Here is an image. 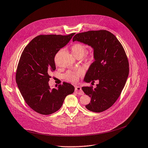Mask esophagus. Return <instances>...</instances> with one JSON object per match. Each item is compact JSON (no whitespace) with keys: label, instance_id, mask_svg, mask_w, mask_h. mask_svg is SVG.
I'll use <instances>...</instances> for the list:
<instances>
[{"label":"esophagus","instance_id":"obj_1","mask_svg":"<svg viewBox=\"0 0 148 148\" xmlns=\"http://www.w3.org/2000/svg\"><path fill=\"white\" fill-rule=\"evenodd\" d=\"M75 92L76 93H77L79 95H84V92L83 90H82V88L80 86H75Z\"/></svg>","mask_w":148,"mask_h":148}]
</instances>
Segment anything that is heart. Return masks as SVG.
I'll use <instances>...</instances> for the list:
<instances>
[{
    "mask_svg": "<svg viewBox=\"0 0 148 148\" xmlns=\"http://www.w3.org/2000/svg\"><path fill=\"white\" fill-rule=\"evenodd\" d=\"M71 50L73 55L76 58H82V57L84 56V55L85 54L87 51L85 45L80 43L74 44L71 47ZM92 59V56L89 57V60H91ZM84 72L83 69H79L75 71H70L69 72H67V74L65 75V77L69 81L73 82H75L77 81L79 77L81 75H83Z\"/></svg>",
    "mask_w": 148,
    "mask_h": 148,
    "instance_id": "b5f03b06",
    "label": "heart"
}]
</instances>
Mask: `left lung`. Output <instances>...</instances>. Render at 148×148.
<instances>
[{
  "instance_id": "obj_1",
  "label": "left lung",
  "mask_w": 148,
  "mask_h": 148,
  "mask_svg": "<svg viewBox=\"0 0 148 148\" xmlns=\"http://www.w3.org/2000/svg\"><path fill=\"white\" fill-rule=\"evenodd\" d=\"M73 41L93 49L94 61L86 72L84 82L99 83L95 88L83 86L82 89L90 98L85 107L92 112H103L114 104L126 84L129 72L126 53L116 37L106 30L77 34Z\"/></svg>"
}]
</instances>
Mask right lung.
Segmentation results:
<instances>
[{
  "mask_svg": "<svg viewBox=\"0 0 148 148\" xmlns=\"http://www.w3.org/2000/svg\"><path fill=\"white\" fill-rule=\"evenodd\" d=\"M75 33L68 36L43 35L32 39L22 52L16 73V81L21 95L31 108L42 115L58 111L66 97L75 88L63 82L51 88L49 74L56 69L54 57L70 41Z\"/></svg>",
  "mask_w": 148,
  "mask_h": 148,
  "instance_id": "right-lung-1",
  "label": "right lung"
}]
</instances>
